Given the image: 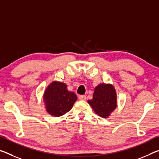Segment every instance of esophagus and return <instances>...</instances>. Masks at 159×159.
Listing matches in <instances>:
<instances>
[{"label":"esophagus","mask_w":159,"mask_h":159,"mask_svg":"<svg viewBox=\"0 0 159 159\" xmlns=\"http://www.w3.org/2000/svg\"><path fill=\"white\" fill-rule=\"evenodd\" d=\"M79 99L81 100H86V96H85V95H80Z\"/></svg>","instance_id":"esophagus-1"}]
</instances>
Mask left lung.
<instances>
[{"label": "left lung", "mask_w": 159, "mask_h": 159, "mask_svg": "<svg viewBox=\"0 0 159 159\" xmlns=\"http://www.w3.org/2000/svg\"><path fill=\"white\" fill-rule=\"evenodd\" d=\"M88 102L100 117H110L117 106V93L112 84H100L95 88L93 99Z\"/></svg>", "instance_id": "8db88e82"}]
</instances>
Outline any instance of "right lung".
<instances>
[{
  "label": "right lung",
  "instance_id": "add662e5",
  "mask_svg": "<svg viewBox=\"0 0 159 159\" xmlns=\"http://www.w3.org/2000/svg\"><path fill=\"white\" fill-rule=\"evenodd\" d=\"M76 100V95L68 90L66 84L59 81L52 82L43 95L46 111L54 117H60L70 111Z\"/></svg>",
  "mask_w": 159,
  "mask_h": 159
}]
</instances>
